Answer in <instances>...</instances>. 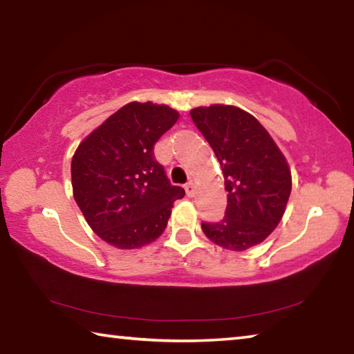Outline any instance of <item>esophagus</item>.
<instances>
[{"instance_id": "34e87169", "label": "esophagus", "mask_w": 354, "mask_h": 354, "mask_svg": "<svg viewBox=\"0 0 354 354\" xmlns=\"http://www.w3.org/2000/svg\"><path fill=\"white\" fill-rule=\"evenodd\" d=\"M184 189H185V194H187V196H194L195 195V184L192 183V181H189L187 184H185Z\"/></svg>"}]
</instances>
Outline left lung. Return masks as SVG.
<instances>
[{
  "label": "left lung",
  "mask_w": 354,
  "mask_h": 354,
  "mask_svg": "<svg viewBox=\"0 0 354 354\" xmlns=\"http://www.w3.org/2000/svg\"><path fill=\"white\" fill-rule=\"evenodd\" d=\"M190 117L214 149L227 192L225 217L201 223L209 241L245 251L272 234L292 190L289 164L267 129L236 106L195 107Z\"/></svg>",
  "instance_id": "obj_1"
}]
</instances>
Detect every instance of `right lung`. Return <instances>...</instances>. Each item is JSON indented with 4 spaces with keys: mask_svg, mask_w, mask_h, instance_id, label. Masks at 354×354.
Returning a JSON list of instances; mask_svg holds the SVG:
<instances>
[{
    "mask_svg": "<svg viewBox=\"0 0 354 354\" xmlns=\"http://www.w3.org/2000/svg\"><path fill=\"white\" fill-rule=\"evenodd\" d=\"M165 104L128 103L92 131L71 159L76 205L95 234L134 250L162 234L183 187L171 185L154 158L160 136L178 122Z\"/></svg>",
    "mask_w": 354,
    "mask_h": 354,
    "instance_id": "obj_1",
    "label": "right lung"
}]
</instances>
